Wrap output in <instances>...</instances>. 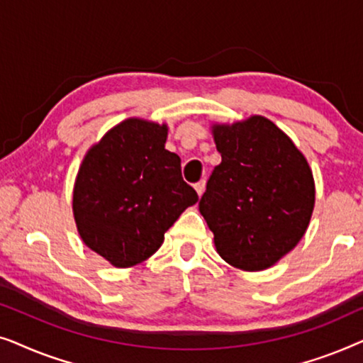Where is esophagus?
<instances>
[{
  "instance_id": "obj_1",
  "label": "esophagus",
  "mask_w": 363,
  "mask_h": 363,
  "mask_svg": "<svg viewBox=\"0 0 363 363\" xmlns=\"http://www.w3.org/2000/svg\"><path fill=\"white\" fill-rule=\"evenodd\" d=\"M195 190H196V193H198V196H201L203 193H205V190H206V182L205 180H200L195 185Z\"/></svg>"
}]
</instances>
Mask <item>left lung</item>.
<instances>
[{"mask_svg":"<svg viewBox=\"0 0 363 363\" xmlns=\"http://www.w3.org/2000/svg\"><path fill=\"white\" fill-rule=\"evenodd\" d=\"M221 163L215 167L200 213L228 264L262 271L306 235L315 183L304 153L269 118L251 116L213 123Z\"/></svg>","mask_w":363,"mask_h":363,"instance_id":"1","label":"left lung"}]
</instances>
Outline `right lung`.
<instances>
[{"instance_id":"1","label":"right lung","mask_w":363,"mask_h":363,"mask_svg":"<svg viewBox=\"0 0 363 363\" xmlns=\"http://www.w3.org/2000/svg\"><path fill=\"white\" fill-rule=\"evenodd\" d=\"M167 123L130 117L89 148L72 190L79 236L116 267L140 264L196 191L182 178L180 157L165 148Z\"/></svg>"}]
</instances>
